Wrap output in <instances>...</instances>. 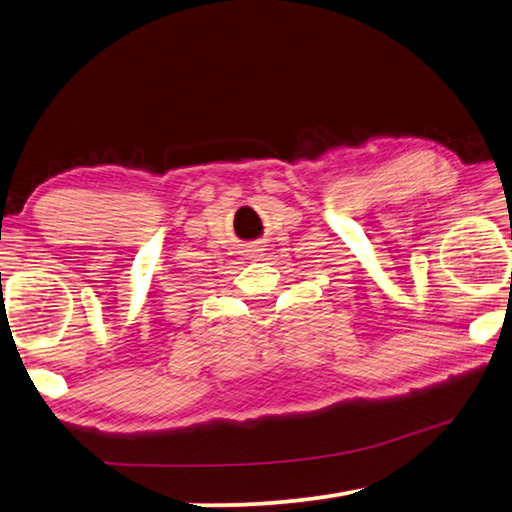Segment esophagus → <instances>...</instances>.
I'll use <instances>...</instances> for the list:
<instances>
[{
  "label": "esophagus",
  "mask_w": 512,
  "mask_h": 512,
  "mask_svg": "<svg viewBox=\"0 0 512 512\" xmlns=\"http://www.w3.org/2000/svg\"><path fill=\"white\" fill-rule=\"evenodd\" d=\"M262 250H264V248H259V246L255 244V246H250V250H246V253H248V257H259V253H262Z\"/></svg>",
  "instance_id": "obj_1"
}]
</instances>
